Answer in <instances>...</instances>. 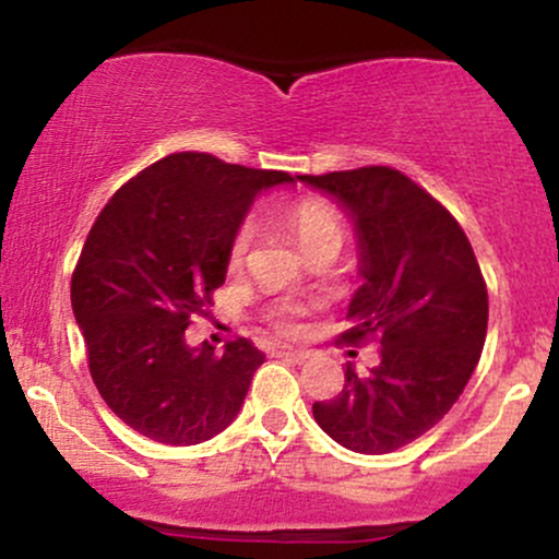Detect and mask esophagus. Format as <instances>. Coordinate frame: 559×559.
I'll return each mask as SVG.
<instances>
[{
	"label": "esophagus",
	"instance_id": "obj_1",
	"mask_svg": "<svg viewBox=\"0 0 559 559\" xmlns=\"http://www.w3.org/2000/svg\"><path fill=\"white\" fill-rule=\"evenodd\" d=\"M275 357H286V360H294V362H305L307 357H310V352L305 349H292V346H278V349L273 352Z\"/></svg>",
	"mask_w": 559,
	"mask_h": 559
}]
</instances>
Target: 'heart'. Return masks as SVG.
<instances>
[{
	"label": "heart",
	"instance_id": "b5f03b06",
	"mask_svg": "<svg viewBox=\"0 0 559 559\" xmlns=\"http://www.w3.org/2000/svg\"><path fill=\"white\" fill-rule=\"evenodd\" d=\"M286 223L288 228H292V234L297 236L299 247L305 249V252H310V249H316L325 241L342 243L344 239L342 217H338L336 210H333L329 202H323V199H297L294 204H288ZM252 236L254 230L249 223H241V226L230 234L226 249V265L230 271L243 267L249 247H252ZM307 310H310V307L301 305V301H278V305H273L271 310H267V323H271V329L275 333H281V336H297L301 331V316H305Z\"/></svg>",
	"mask_w": 559,
	"mask_h": 559
}]
</instances>
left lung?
<instances>
[{
    "mask_svg": "<svg viewBox=\"0 0 559 559\" xmlns=\"http://www.w3.org/2000/svg\"><path fill=\"white\" fill-rule=\"evenodd\" d=\"M349 210L362 286L349 301L346 344L381 338L368 376L346 365L344 389L312 404L318 426L360 454H389L433 428L480 360L489 294L465 230L404 173L370 168L297 176Z\"/></svg>",
    "mask_w": 559,
    "mask_h": 559,
    "instance_id": "1",
    "label": "left lung"
}]
</instances>
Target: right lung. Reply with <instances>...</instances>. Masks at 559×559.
<instances>
[{"mask_svg":"<svg viewBox=\"0 0 559 559\" xmlns=\"http://www.w3.org/2000/svg\"><path fill=\"white\" fill-rule=\"evenodd\" d=\"M284 170L230 165L207 152L157 159L120 186L88 230L70 281L88 373L126 426L191 447L234 423L265 355L249 338L186 344L226 281L228 239L258 191Z\"/></svg>","mask_w":559,"mask_h":559,"instance_id":"right-lung-1","label":"right lung"}]
</instances>
